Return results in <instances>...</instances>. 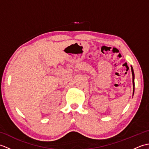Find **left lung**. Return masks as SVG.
Segmentation results:
<instances>
[{
	"label": "left lung",
	"mask_w": 149,
	"mask_h": 149,
	"mask_svg": "<svg viewBox=\"0 0 149 149\" xmlns=\"http://www.w3.org/2000/svg\"><path fill=\"white\" fill-rule=\"evenodd\" d=\"M131 71H132V83H133V89L134 90V71H133V68L131 66ZM133 93H134V91H133Z\"/></svg>",
	"instance_id": "left-lung-1"
}]
</instances>
